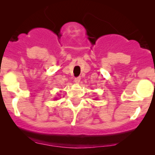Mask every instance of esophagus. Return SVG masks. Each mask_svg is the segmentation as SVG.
Segmentation results:
<instances>
[{
  "label": "esophagus",
  "instance_id": "obj_1",
  "mask_svg": "<svg viewBox=\"0 0 155 155\" xmlns=\"http://www.w3.org/2000/svg\"><path fill=\"white\" fill-rule=\"evenodd\" d=\"M80 81H81V77H76L74 79V81H75L76 84H79L80 82Z\"/></svg>",
  "mask_w": 155,
  "mask_h": 155
}]
</instances>
